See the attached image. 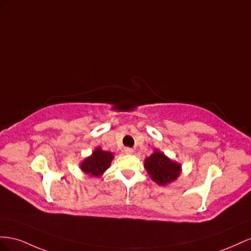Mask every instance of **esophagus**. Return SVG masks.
Returning <instances> with one entry per match:
<instances>
[{
	"mask_svg": "<svg viewBox=\"0 0 251 251\" xmlns=\"http://www.w3.org/2000/svg\"><path fill=\"white\" fill-rule=\"evenodd\" d=\"M124 152H125L126 154H132V153H133V149H132V148H129V147H126V148L124 149Z\"/></svg>",
	"mask_w": 251,
	"mask_h": 251,
	"instance_id": "obj_1",
	"label": "esophagus"
}]
</instances>
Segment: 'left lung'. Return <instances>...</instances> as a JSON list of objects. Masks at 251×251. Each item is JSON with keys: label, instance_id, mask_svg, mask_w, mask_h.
I'll return each instance as SVG.
<instances>
[{"label": "left lung", "instance_id": "1", "mask_svg": "<svg viewBox=\"0 0 251 251\" xmlns=\"http://www.w3.org/2000/svg\"><path fill=\"white\" fill-rule=\"evenodd\" d=\"M144 167L150 178L161 186H166L176 181L182 174L181 164L173 161L156 148L144 160Z\"/></svg>", "mask_w": 251, "mask_h": 251}]
</instances>
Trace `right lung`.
I'll return each instance as SVG.
<instances>
[{"instance_id":"1","label":"right lung","mask_w":251,"mask_h":251,"mask_svg":"<svg viewBox=\"0 0 251 251\" xmlns=\"http://www.w3.org/2000/svg\"><path fill=\"white\" fill-rule=\"evenodd\" d=\"M114 154L105 151L101 147H96L92 153L85 157L80 163V169L90 177H101L105 171L111 165Z\"/></svg>"}]
</instances>
